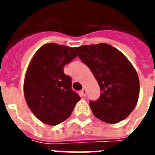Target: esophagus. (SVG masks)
<instances>
[{"label": "esophagus", "mask_w": 155, "mask_h": 155, "mask_svg": "<svg viewBox=\"0 0 155 155\" xmlns=\"http://www.w3.org/2000/svg\"><path fill=\"white\" fill-rule=\"evenodd\" d=\"M81 95H82V96H85V95H86V91H85V89H83V90H81Z\"/></svg>", "instance_id": "34e87169"}]
</instances>
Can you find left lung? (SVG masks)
I'll list each match as a JSON object with an SVG mask.
<instances>
[{
    "mask_svg": "<svg viewBox=\"0 0 155 155\" xmlns=\"http://www.w3.org/2000/svg\"><path fill=\"white\" fill-rule=\"evenodd\" d=\"M101 88V96L90 101L94 116L110 124L124 120L136 106L140 81L135 69L120 51L100 43L75 48Z\"/></svg>",
    "mask_w": 155,
    "mask_h": 155,
    "instance_id": "left-lung-1",
    "label": "left lung"
}]
</instances>
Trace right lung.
I'll list each match as a JSON object with an SVG mask.
<instances>
[{"label":"right lung","mask_w":155,"mask_h":155,"mask_svg":"<svg viewBox=\"0 0 155 155\" xmlns=\"http://www.w3.org/2000/svg\"><path fill=\"white\" fill-rule=\"evenodd\" d=\"M77 56L75 48L55 43L41 46L25 74L24 94L33 114L41 122L56 125L68 119L81 97L71 88L64 66Z\"/></svg>","instance_id":"right-lung-1"}]
</instances>
